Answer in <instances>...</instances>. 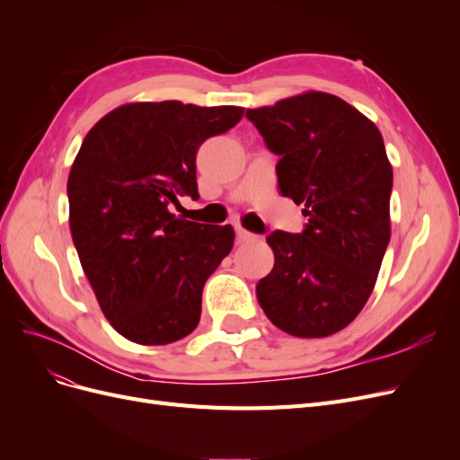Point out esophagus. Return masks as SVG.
Returning a JSON list of instances; mask_svg holds the SVG:
<instances>
[{"mask_svg": "<svg viewBox=\"0 0 460 460\" xmlns=\"http://www.w3.org/2000/svg\"><path fill=\"white\" fill-rule=\"evenodd\" d=\"M235 235H238V240H240V242H252V240H255V238H257L255 234L247 232V230H245V228H242L240 225L235 226Z\"/></svg>", "mask_w": 460, "mask_h": 460, "instance_id": "34e87169", "label": "esophagus"}]
</instances>
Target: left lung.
Wrapping results in <instances>:
<instances>
[{"mask_svg":"<svg viewBox=\"0 0 460 460\" xmlns=\"http://www.w3.org/2000/svg\"><path fill=\"white\" fill-rule=\"evenodd\" d=\"M245 117L280 157V193L303 203L309 218L299 234H269L274 267L257 284L259 305L291 336H332L365 307L389 243L394 171L384 137L355 107L323 92Z\"/></svg>","mask_w":460,"mask_h":460,"instance_id":"obj_1","label":"left lung"}]
</instances>
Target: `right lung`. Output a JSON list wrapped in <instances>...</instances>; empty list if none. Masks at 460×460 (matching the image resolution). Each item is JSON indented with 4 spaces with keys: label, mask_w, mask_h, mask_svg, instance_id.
<instances>
[{
    "label": "right lung",
    "mask_w": 460,
    "mask_h": 460,
    "mask_svg": "<svg viewBox=\"0 0 460 460\" xmlns=\"http://www.w3.org/2000/svg\"><path fill=\"white\" fill-rule=\"evenodd\" d=\"M242 107L128 103L86 134L68 174V225L97 303L120 336L166 345L198 328L207 278L234 230L171 213L199 199L196 155L230 130Z\"/></svg>",
    "instance_id": "right-lung-1"
}]
</instances>
